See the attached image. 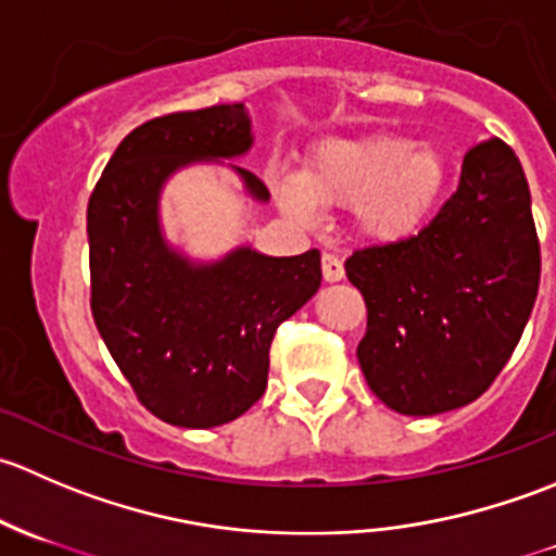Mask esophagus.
Instances as JSON below:
<instances>
[{
	"label": "esophagus",
	"mask_w": 556,
	"mask_h": 556,
	"mask_svg": "<svg viewBox=\"0 0 556 556\" xmlns=\"http://www.w3.org/2000/svg\"><path fill=\"white\" fill-rule=\"evenodd\" d=\"M323 279L325 282H339V279H344V263L333 252H325L323 255Z\"/></svg>",
	"instance_id": "obj_1"
}]
</instances>
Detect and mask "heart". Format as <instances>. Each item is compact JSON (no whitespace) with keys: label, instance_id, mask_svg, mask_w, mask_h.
Here are the masks:
<instances>
[{"label":"heart","instance_id":"b5f03b06","mask_svg":"<svg viewBox=\"0 0 556 556\" xmlns=\"http://www.w3.org/2000/svg\"><path fill=\"white\" fill-rule=\"evenodd\" d=\"M304 182L285 179L279 199L293 215L312 217L314 199L330 206L355 204V223L366 237L401 239L422 223L446 182V159L435 148H417L401 134L333 139L306 161Z\"/></svg>","mask_w":556,"mask_h":556}]
</instances>
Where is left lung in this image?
<instances>
[{
	"label": "left lung",
	"mask_w": 556,
	"mask_h": 556,
	"mask_svg": "<svg viewBox=\"0 0 556 556\" xmlns=\"http://www.w3.org/2000/svg\"><path fill=\"white\" fill-rule=\"evenodd\" d=\"M366 301V382L406 417L484 395L517 350L541 282L530 188L503 139L473 144L457 190L419 233L344 263Z\"/></svg>",
	"instance_id": "8db88e82"
}]
</instances>
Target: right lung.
<instances>
[{
	"label": "right lung",
	"mask_w": 556,
	"mask_h": 556,
	"mask_svg": "<svg viewBox=\"0 0 556 556\" xmlns=\"http://www.w3.org/2000/svg\"><path fill=\"white\" fill-rule=\"evenodd\" d=\"M244 104L172 112L134 128L88 199L91 312L112 361L150 414L177 428H217L266 392L274 333L317 293L319 252L237 250L193 268L159 231V190L193 159L250 148ZM242 172L255 199L268 190Z\"/></svg>",
	"instance_id": "add662e5"
}]
</instances>
